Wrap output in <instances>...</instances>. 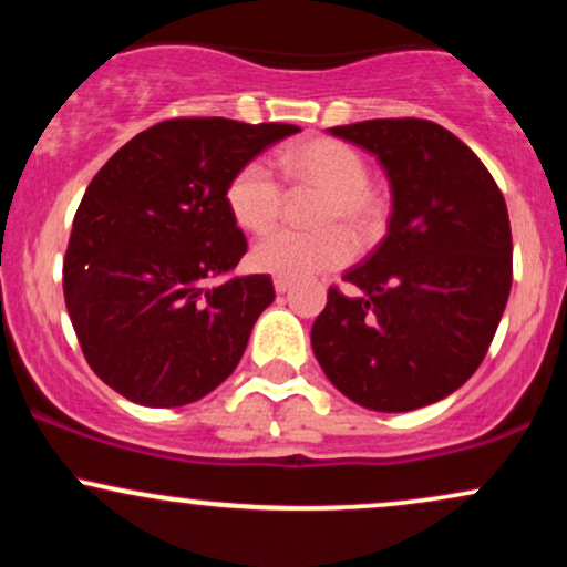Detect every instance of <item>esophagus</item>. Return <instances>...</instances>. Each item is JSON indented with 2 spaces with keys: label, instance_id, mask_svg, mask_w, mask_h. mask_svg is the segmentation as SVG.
Returning <instances> with one entry per match:
<instances>
[{
  "label": "esophagus",
  "instance_id": "34e87169",
  "mask_svg": "<svg viewBox=\"0 0 567 567\" xmlns=\"http://www.w3.org/2000/svg\"><path fill=\"white\" fill-rule=\"evenodd\" d=\"M275 290L279 292V296H285V292L290 290V279H282V277H277V279H275Z\"/></svg>",
  "mask_w": 567,
  "mask_h": 567
}]
</instances>
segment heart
<instances>
[{
    "instance_id": "heart-1",
    "label": "heart",
    "mask_w": 567,
    "mask_h": 567,
    "mask_svg": "<svg viewBox=\"0 0 567 567\" xmlns=\"http://www.w3.org/2000/svg\"><path fill=\"white\" fill-rule=\"evenodd\" d=\"M285 181L296 192H317L320 202L311 226L301 234L275 229L250 250V266L261 275L282 279H311L347 266L354 258V237H375L386 220V199L370 184L368 159L338 138H309L290 146L279 159ZM285 192L261 159L239 165L226 184V207L247 231H266L279 218Z\"/></svg>"
}]
</instances>
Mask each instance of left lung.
<instances>
[{
    "label": "left lung",
    "mask_w": 567,
    "mask_h": 567,
    "mask_svg": "<svg viewBox=\"0 0 567 567\" xmlns=\"http://www.w3.org/2000/svg\"><path fill=\"white\" fill-rule=\"evenodd\" d=\"M375 154L392 186L383 243L336 288L311 328L330 383L357 405L405 413L472 379L512 288V229L477 154L437 122L330 127Z\"/></svg>",
    "instance_id": "obj_1"
}]
</instances>
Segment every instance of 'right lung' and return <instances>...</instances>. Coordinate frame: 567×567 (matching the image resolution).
<instances>
[{"instance_id":"1","label":"right lung","mask_w":567,"mask_h":567,"mask_svg":"<svg viewBox=\"0 0 567 567\" xmlns=\"http://www.w3.org/2000/svg\"><path fill=\"white\" fill-rule=\"evenodd\" d=\"M298 130L178 116L127 141L90 181L63 258V296L84 360L114 392L178 408L234 373L275 285L269 275H231L247 239L226 184Z\"/></svg>"}]
</instances>
